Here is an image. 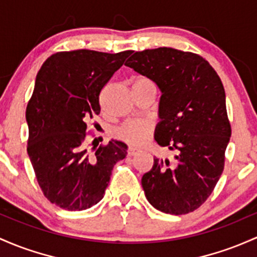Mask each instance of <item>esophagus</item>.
<instances>
[{"label": "esophagus", "mask_w": 257, "mask_h": 257, "mask_svg": "<svg viewBox=\"0 0 257 257\" xmlns=\"http://www.w3.org/2000/svg\"><path fill=\"white\" fill-rule=\"evenodd\" d=\"M126 152H128V156H134V155L138 154V150L134 148H129L128 150H126Z\"/></svg>", "instance_id": "34e87169"}]
</instances>
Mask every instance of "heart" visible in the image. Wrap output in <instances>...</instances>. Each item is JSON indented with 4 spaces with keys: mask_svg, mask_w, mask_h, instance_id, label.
Returning <instances> with one entry per match:
<instances>
[{
    "mask_svg": "<svg viewBox=\"0 0 257 257\" xmlns=\"http://www.w3.org/2000/svg\"><path fill=\"white\" fill-rule=\"evenodd\" d=\"M143 84H152L149 78L139 75L133 79V86L143 85ZM155 132L154 123L148 119H132L126 120L122 125L114 131V135L118 140L129 145L140 146L150 140Z\"/></svg>",
    "mask_w": 257,
    "mask_h": 257,
    "instance_id": "heart-1",
    "label": "heart"
}]
</instances>
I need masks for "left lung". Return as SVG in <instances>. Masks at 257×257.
Listing matches in <instances>:
<instances>
[{"mask_svg":"<svg viewBox=\"0 0 257 257\" xmlns=\"http://www.w3.org/2000/svg\"><path fill=\"white\" fill-rule=\"evenodd\" d=\"M125 66L159 85L162 120L155 139L177 151L173 162L154 159L143 176L146 199L170 215L193 212L215 189L232 134L221 78L200 55L172 47L135 52Z\"/></svg>","mask_w":257,"mask_h":257,"instance_id":"left-lung-1","label":"left lung"}]
</instances>
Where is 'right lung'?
Instances as JSON below:
<instances>
[{
    "instance_id": "add662e5",
    "label": "right lung",
    "mask_w": 257,
    "mask_h": 257,
    "mask_svg": "<svg viewBox=\"0 0 257 257\" xmlns=\"http://www.w3.org/2000/svg\"><path fill=\"white\" fill-rule=\"evenodd\" d=\"M131 53L61 51L36 75L25 112L27 150L45 197L63 210L97 204L115 162L126 156L124 143L101 144L89 151L85 138L86 122L100 114L101 91Z\"/></svg>"
}]
</instances>
